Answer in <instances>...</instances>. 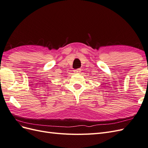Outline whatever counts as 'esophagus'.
<instances>
[{"label":"esophagus","mask_w":148,"mask_h":148,"mask_svg":"<svg viewBox=\"0 0 148 148\" xmlns=\"http://www.w3.org/2000/svg\"><path fill=\"white\" fill-rule=\"evenodd\" d=\"M73 71H74L75 73H78L80 72V69H76V70H74Z\"/></svg>","instance_id":"obj_1"}]
</instances>
